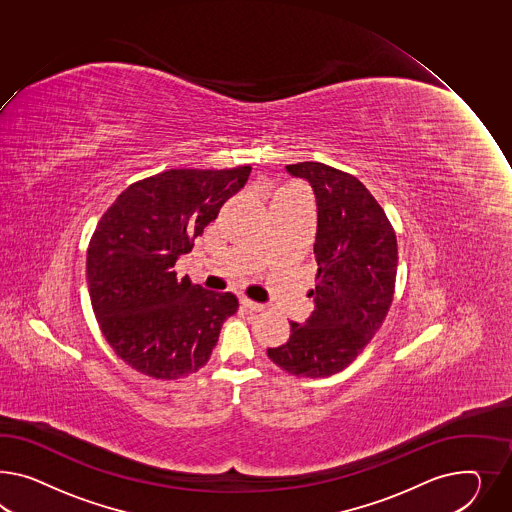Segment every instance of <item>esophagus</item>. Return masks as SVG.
<instances>
[{
	"label": "esophagus",
	"mask_w": 512,
	"mask_h": 512,
	"mask_svg": "<svg viewBox=\"0 0 512 512\" xmlns=\"http://www.w3.org/2000/svg\"><path fill=\"white\" fill-rule=\"evenodd\" d=\"M240 304L244 305V307H248L249 311H264V307L266 305L259 304V302H253V300H249V298H240Z\"/></svg>",
	"instance_id": "esophagus-1"
}]
</instances>
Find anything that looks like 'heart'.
Returning a JSON list of instances; mask_svg holds the SVG:
<instances>
[{"instance_id": "b5f03b06", "label": "heart", "mask_w": 512, "mask_h": 512, "mask_svg": "<svg viewBox=\"0 0 512 512\" xmlns=\"http://www.w3.org/2000/svg\"><path fill=\"white\" fill-rule=\"evenodd\" d=\"M281 190H298L296 186H285V188H281Z\"/></svg>"}]
</instances>
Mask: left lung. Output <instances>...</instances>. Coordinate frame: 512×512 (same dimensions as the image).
Wrapping results in <instances>:
<instances>
[{"label":"left lung","instance_id":"8db88e82","mask_svg":"<svg viewBox=\"0 0 512 512\" xmlns=\"http://www.w3.org/2000/svg\"><path fill=\"white\" fill-rule=\"evenodd\" d=\"M309 180L317 197L315 311L291 322L285 345L268 358L292 376L324 378L343 371L369 345L393 302L397 236L384 208L354 175L320 162L287 166Z\"/></svg>","mask_w":512,"mask_h":512}]
</instances>
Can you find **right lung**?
<instances>
[{
	"mask_svg": "<svg viewBox=\"0 0 512 512\" xmlns=\"http://www.w3.org/2000/svg\"><path fill=\"white\" fill-rule=\"evenodd\" d=\"M249 166L169 169L130 184L98 221L87 248L89 296L115 354L156 380L197 373L235 315L231 292L177 277L173 266L246 184Z\"/></svg>",
	"mask_w": 512,
	"mask_h": 512,
	"instance_id": "1",
	"label": "right lung"
}]
</instances>
